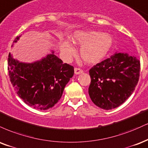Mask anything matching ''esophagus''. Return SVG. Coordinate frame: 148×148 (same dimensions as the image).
I'll return each instance as SVG.
<instances>
[{"label":"esophagus","instance_id":"esophagus-1","mask_svg":"<svg viewBox=\"0 0 148 148\" xmlns=\"http://www.w3.org/2000/svg\"><path fill=\"white\" fill-rule=\"evenodd\" d=\"M82 73H83L82 69H79V68H75V73L76 75Z\"/></svg>","mask_w":148,"mask_h":148}]
</instances>
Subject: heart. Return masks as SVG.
<instances>
[{
  "label": "heart",
  "instance_id": "1",
  "mask_svg": "<svg viewBox=\"0 0 148 148\" xmlns=\"http://www.w3.org/2000/svg\"><path fill=\"white\" fill-rule=\"evenodd\" d=\"M71 41L74 44L82 46L81 57L85 62L91 64L100 62L113 44L112 36L99 32H77L71 36ZM61 53L64 59L69 60L75 51L69 41H64L61 44Z\"/></svg>",
  "mask_w": 148,
  "mask_h": 148
}]
</instances>
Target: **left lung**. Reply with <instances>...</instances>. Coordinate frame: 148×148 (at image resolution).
Returning <instances> with one entry per match:
<instances>
[{
    "instance_id": "obj_1",
    "label": "left lung",
    "mask_w": 148,
    "mask_h": 148,
    "mask_svg": "<svg viewBox=\"0 0 148 148\" xmlns=\"http://www.w3.org/2000/svg\"><path fill=\"white\" fill-rule=\"evenodd\" d=\"M140 64L138 57L117 53L89 70L91 84L88 94L100 108L118 107L132 94L139 79Z\"/></svg>"
}]
</instances>
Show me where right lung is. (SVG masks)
Here are the masks:
<instances>
[{
  "label": "right lung",
  "instance_id": "1",
  "mask_svg": "<svg viewBox=\"0 0 148 148\" xmlns=\"http://www.w3.org/2000/svg\"><path fill=\"white\" fill-rule=\"evenodd\" d=\"M8 65L10 82L18 96L27 105L40 110L51 108L60 100L74 74V67L63 64L53 51L42 60L28 64L14 60L10 53Z\"/></svg>",
  "mask_w": 148,
  "mask_h": 148
}]
</instances>
